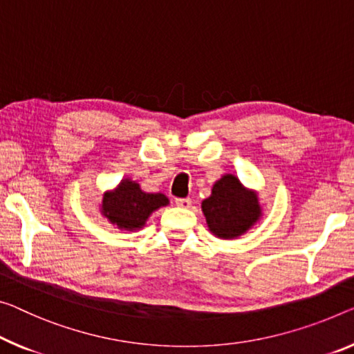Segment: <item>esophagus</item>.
Instances as JSON below:
<instances>
[{"mask_svg":"<svg viewBox=\"0 0 354 354\" xmlns=\"http://www.w3.org/2000/svg\"><path fill=\"white\" fill-rule=\"evenodd\" d=\"M176 204L182 209H189V207H192V199H189V198H177Z\"/></svg>","mask_w":354,"mask_h":354,"instance_id":"34e87169","label":"esophagus"}]
</instances>
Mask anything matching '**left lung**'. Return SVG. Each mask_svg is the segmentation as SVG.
I'll return each instance as SVG.
<instances>
[{
  "label": "left lung",
  "mask_w": 354,
  "mask_h": 354,
  "mask_svg": "<svg viewBox=\"0 0 354 354\" xmlns=\"http://www.w3.org/2000/svg\"><path fill=\"white\" fill-rule=\"evenodd\" d=\"M201 207L210 232L220 239H237L263 215L257 192L243 187L232 174H225L215 182Z\"/></svg>",
  "instance_id": "1"
}]
</instances>
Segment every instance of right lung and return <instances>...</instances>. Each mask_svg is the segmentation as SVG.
Segmentation results:
<instances>
[{"mask_svg":"<svg viewBox=\"0 0 354 354\" xmlns=\"http://www.w3.org/2000/svg\"><path fill=\"white\" fill-rule=\"evenodd\" d=\"M169 204L162 193H145L138 182L123 178L118 187L102 196L101 214L117 227L136 231L144 227L155 210Z\"/></svg>","mask_w":354,"mask_h":354,"instance_id":"obj_1","label":"right lung"}]
</instances>
